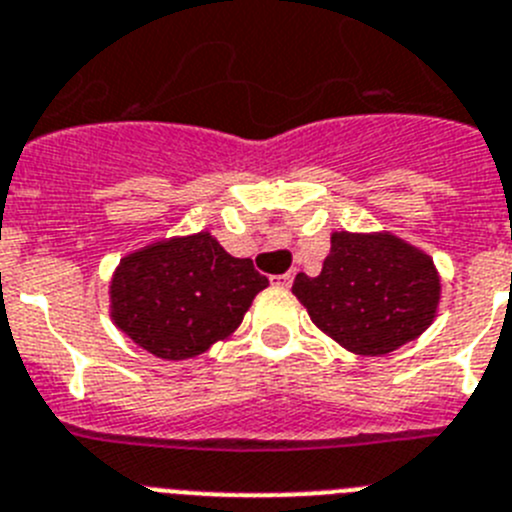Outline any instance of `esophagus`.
<instances>
[{
    "instance_id": "34e87169",
    "label": "esophagus",
    "mask_w": 512,
    "mask_h": 512,
    "mask_svg": "<svg viewBox=\"0 0 512 512\" xmlns=\"http://www.w3.org/2000/svg\"><path fill=\"white\" fill-rule=\"evenodd\" d=\"M270 280H273V285H280V288H290V285H293V275L290 273L275 275V278H270Z\"/></svg>"
}]
</instances>
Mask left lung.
I'll return each mask as SVG.
<instances>
[{"instance_id":"left-lung-1","label":"left lung","mask_w":512,"mask_h":512,"mask_svg":"<svg viewBox=\"0 0 512 512\" xmlns=\"http://www.w3.org/2000/svg\"><path fill=\"white\" fill-rule=\"evenodd\" d=\"M293 293L334 342L377 357L428 329L441 283L431 257L393 234L336 232L321 275L298 273Z\"/></svg>"}]
</instances>
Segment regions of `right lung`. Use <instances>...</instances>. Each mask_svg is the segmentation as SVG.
Returning <instances> with one entry per match:
<instances>
[{
  "mask_svg": "<svg viewBox=\"0 0 512 512\" xmlns=\"http://www.w3.org/2000/svg\"><path fill=\"white\" fill-rule=\"evenodd\" d=\"M267 288L247 257H232L209 232L155 242L119 262L112 319L160 359H188L232 334Z\"/></svg>",
  "mask_w": 512,
  "mask_h": 512,
  "instance_id": "add662e5",
  "label": "right lung"
}]
</instances>
